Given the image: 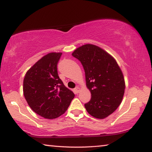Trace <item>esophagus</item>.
Wrapping results in <instances>:
<instances>
[{
    "mask_svg": "<svg viewBox=\"0 0 152 152\" xmlns=\"http://www.w3.org/2000/svg\"><path fill=\"white\" fill-rule=\"evenodd\" d=\"M74 92H75L76 93H78V92H80V88H79V87H78V86L76 87V88H74Z\"/></svg>",
    "mask_w": 152,
    "mask_h": 152,
    "instance_id": "esophagus-1",
    "label": "esophagus"
}]
</instances>
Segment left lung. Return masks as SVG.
I'll use <instances>...</instances> for the list:
<instances>
[{
    "mask_svg": "<svg viewBox=\"0 0 152 152\" xmlns=\"http://www.w3.org/2000/svg\"><path fill=\"white\" fill-rule=\"evenodd\" d=\"M72 56L83 66L86 86L91 92V99L84 107L92 116L104 119L122 101L125 88L122 72L111 56L94 45H82Z\"/></svg>",
    "mask_w": 152,
    "mask_h": 152,
    "instance_id": "left-lung-1",
    "label": "left lung"
}]
</instances>
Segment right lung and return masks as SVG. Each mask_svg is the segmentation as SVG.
I'll use <instances>...</instances> for the list:
<instances>
[{
  "mask_svg": "<svg viewBox=\"0 0 152 152\" xmlns=\"http://www.w3.org/2000/svg\"><path fill=\"white\" fill-rule=\"evenodd\" d=\"M61 53H50L25 74L23 94L33 111L45 119H56L70 106L74 94L64 86L58 74Z\"/></svg>",
  "mask_w": 152,
  "mask_h": 152,
  "instance_id": "right-lung-1",
  "label": "right lung"
}]
</instances>
